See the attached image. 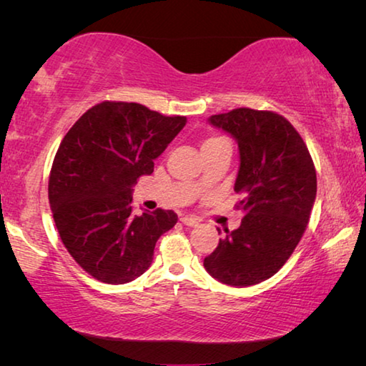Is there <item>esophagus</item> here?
<instances>
[{
  "label": "esophagus",
  "instance_id": "34e87169",
  "mask_svg": "<svg viewBox=\"0 0 366 366\" xmlns=\"http://www.w3.org/2000/svg\"><path fill=\"white\" fill-rule=\"evenodd\" d=\"M181 221H182L184 226H189V227H195V226L200 224V221L194 218V216H182Z\"/></svg>",
  "mask_w": 366,
  "mask_h": 366
}]
</instances>
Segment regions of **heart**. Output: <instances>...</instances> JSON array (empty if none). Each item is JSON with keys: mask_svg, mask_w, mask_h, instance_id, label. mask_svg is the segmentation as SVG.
<instances>
[{"mask_svg": "<svg viewBox=\"0 0 366 366\" xmlns=\"http://www.w3.org/2000/svg\"><path fill=\"white\" fill-rule=\"evenodd\" d=\"M218 140H221V139H218V137H212V139H208V140H205V144H203V147H205V145H209V144H214V142H218ZM197 185H200V182H197Z\"/></svg>", "mask_w": 366, "mask_h": 366, "instance_id": "heart-1", "label": "heart"}]
</instances>
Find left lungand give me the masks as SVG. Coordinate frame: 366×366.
I'll return each mask as SVG.
<instances>
[{
  "instance_id": "8db88e82",
  "label": "left lung",
  "mask_w": 366,
  "mask_h": 366,
  "mask_svg": "<svg viewBox=\"0 0 366 366\" xmlns=\"http://www.w3.org/2000/svg\"><path fill=\"white\" fill-rule=\"evenodd\" d=\"M208 121L239 145L234 190L245 216L235 231L226 229L203 266L227 286H253L274 276L300 242L317 197V171L305 142L281 114L237 108Z\"/></svg>"
}]
</instances>
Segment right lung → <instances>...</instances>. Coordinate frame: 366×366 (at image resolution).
Returning <instances> with one entry per match:
<instances>
[{
	"mask_svg": "<svg viewBox=\"0 0 366 366\" xmlns=\"http://www.w3.org/2000/svg\"><path fill=\"white\" fill-rule=\"evenodd\" d=\"M187 122L144 104L103 102L64 135L48 181L54 224L80 268L107 284H126L150 268L171 209L132 213V187Z\"/></svg>",
	"mask_w": 366,
	"mask_h": 366,
	"instance_id": "obj_1",
	"label": "right lung"
}]
</instances>
